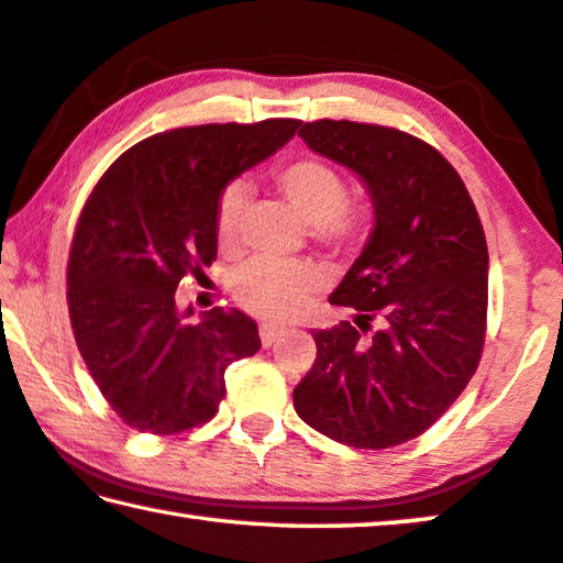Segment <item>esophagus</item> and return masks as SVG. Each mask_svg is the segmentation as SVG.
<instances>
[{
	"label": "esophagus",
	"mask_w": 563,
	"mask_h": 563,
	"mask_svg": "<svg viewBox=\"0 0 563 563\" xmlns=\"http://www.w3.org/2000/svg\"><path fill=\"white\" fill-rule=\"evenodd\" d=\"M283 333H285V330L280 325H273V323H263L261 325V341H263L265 347H271Z\"/></svg>",
	"instance_id": "esophagus-1"
}]
</instances>
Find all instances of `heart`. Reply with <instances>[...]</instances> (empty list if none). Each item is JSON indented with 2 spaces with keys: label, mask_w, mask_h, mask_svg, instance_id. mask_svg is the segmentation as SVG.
<instances>
[{
  "label": "heart",
  "mask_w": 563,
  "mask_h": 563,
  "mask_svg": "<svg viewBox=\"0 0 563 563\" xmlns=\"http://www.w3.org/2000/svg\"><path fill=\"white\" fill-rule=\"evenodd\" d=\"M278 198L296 212L313 238L328 245H347L363 230L365 210L345 202V180L333 165L316 157H302L275 169L273 177ZM245 210V190L240 185L228 187L218 205V240L220 247L238 245L240 216ZM325 273L313 263L302 261H255L240 267L233 283L235 300L247 313L288 320L308 306L310 296L323 288Z\"/></svg>",
  "instance_id": "1"
}]
</instances>
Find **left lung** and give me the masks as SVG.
<instances>
[{
    "label": "left lung",
    "instance_id": "obj_1",
    "mask_svg": "<svg viewBox=\"0 0 563 563\" xmlns=\"http://www.w3.org/2000/svg\"><path fill=\"white\" fill-rule=\"evenodd\" d=\"M316 155L358 177L373 228L330 306L353 323L313 333L292 390L308 426L353 449H388L439 421L474 376L486 333L488 247L474 200L439 150L347 120L306 122ZM379 328L365 336L369 325Z\"/></svg>",
    "mask_w": 563,
    "mask_h": 563
}]
</instances>
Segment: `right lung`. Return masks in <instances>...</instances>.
Segmentation results:
<instances>
[{"instance_id":"add662e5","label":"right lung","mask_w":563,"mask_h":563,"mask_svg":"<svg viewBox=\"0 0 563 563\" xmlns=\"http://www.w3.org/2000/svg\"><path fill=\"white\" fill-rule=\"evenodd\" d=\"M298 128L265 120L169 130L130 147L89 195L69 250V318L97 388L137 431L169 435L210 421L228 365L261 351L243 310L192 320L175 290L216 261L222 190Z\"/></svg>"}]
</instances>
